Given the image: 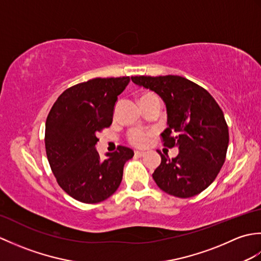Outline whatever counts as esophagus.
<instances>
[{
    "label": "esophagus",
    "mask_w": 261,
    "mask_h": 261,
    "mask_svg": "<svg viewBox=\"0 0 261 261\" xmlns=\"http://www.w3.org/2000/svg\"><path fill=\"white\" fill-rule=\"evenodd\" d=\"M135 154H136V156L137 157H143V156H145V154H146V152H143V151H135Z\"/></svg>",
    "instance_id": "obj_1"
}]
</instances>
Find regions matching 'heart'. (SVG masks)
I'll return each instance as SVG.
<instances>
[{
	"label": "heart",
	"mask_w": 261,
	"mask_h": 261,
	"mask_svg": "<svg viewBox=\"0 0 261 261\" xmlns=\"http://www.w3.org/2000/svg\"><path fill=\"white\" fill-rule=\"evenodd\" d=\"M146 95H147V94H146ZM143 96H145V95H143ZM149 137H150V134H148V132L136 129V130L130 131L129 140H130L131 143H134L135 146L143 147V146H146L147 143H148Z\"/></svg>",
	"instance_id": "obj_1"
}]
</instances>
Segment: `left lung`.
I'll return each instance as SVG.
<instances>
[{
  "label": "left lung",
  "instance_id": "8db88e82",
  "mask_svg": "<svg viewBox=\"0 0 261 261\" xmlns=\"http://www.w3.org/2000/svg\"><path fill=\"white\" fill-rule=\"evenodd\" d=\"M135 84L153 91L167 110L164 146L178 147L169 158L159 152L162 163L152 174L160 190L180 198L195 196L207 188L225 162L229 129L222 110L203 87L185 77L132 76Z\"/></svg>",
  "mask_w": 261,
  "mask_h": 261
}]
</instances>
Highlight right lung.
Returning a JSON list of instances; mask_svg holds the SVG:
<instances>
[{
  "label": "right lung",
  "instance_id": "right-lung-1",
  "mask_svg": "<svg viewBox=\"0 0 261 261\" xmlns=\"http://www.w3.org/2000/svg\"><path fill=\"white\" fill-rule=\"evenodd\" d=\"M130 77L93 79L60 94L47 116L45 145L58 185L82 203L94 204L118 190L134 150L119 146L101 159L96 135L112 124L118 95Z\"/></svg>",
  "mask_w": 261,
  "mask_h": 261
}]
</instances>
